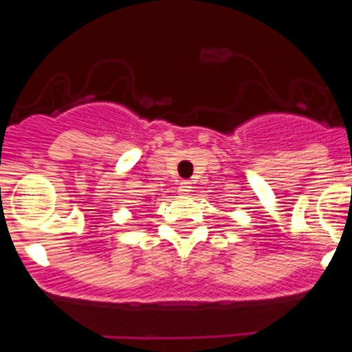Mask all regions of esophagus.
Returning a JSON list of instances; mask_svg holds the SVG:
<instances>
[{
	"mask_svg": "<svg viewBox=\"0 0 352 352\" xmlns=\"http://www.w3.org/2000/svg\"><path fill=\"white\" fill-rule=\"evenodd\" d=\"M178 192H179V194H188V192H192L190 182H182V183H179Z\"/></svg>",
	"mask_w": 352,
	"mask_h": 352,
	"instance_id": "esophagus-1",
	"label": "esophagus"
}]
</instances>
